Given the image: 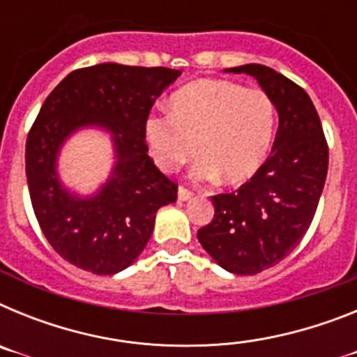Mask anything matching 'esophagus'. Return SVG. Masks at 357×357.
<instances>
[{
    "instance_id": "34e87169",
    "label": "esophagus",
    "mask_w": 357,
    "mask_h": 357,
    "mask_svg": "<svg viewBox=\"0 0 357 357\" xmlns=\"http://www.w3.org/2000/svg\"><path fill=\"white\" fill-rule=\"evenodd\" d=\"M176 197H178V200H181V202H188L189 198L193 197V193H191L188 188L181 185V188H178V193H176Z\"/></svg>"
}]
</instances>
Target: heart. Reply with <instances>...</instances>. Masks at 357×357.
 I'll return each instance as SVG.
<instances>
[{
    "label": "heart",
    "mask_w": 357,
    "mask_h": 357,
    "mask_svg": "<svg viewBox=\"0 0 357 357\" xmlns=\"http://www.w3.org/2000/svg\"><path fill=\"white\" fill-rule=\"evenodd\" d=\"M275 125V103L264 91L229 80H198L173 94L172 114L148 119L144 135L162 172H175L198 151L195 178L239 185L268 160Z\"/></svg>",
    "instance_id": "heart-1"
}]
</instances>
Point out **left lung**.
Listing matches in <instances>:
<instances>
[{
	"label": "left lung",
	"mask_w": 357,
	"mask_h": 357,
	"mask_svg": "<svg viewBox=\"0 0 357 357\" xmlns=\"http://www.w3.org/2000/svg\"><path fill=\"white\" fill-rule=\"evenodd\" d=\"M245 73L272 98L279 128L272 155L238 191L213 197L214 218L198 241L223 270L254 275L291 254L313 222L329 168V148L311 98L302 87L261 64Z\"/></svg>",
	"instance_id": "left-lung-1"
}]
</instances>
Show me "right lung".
Wrapping results in <instances>:
<instances>
[{"instance_id": "right-lung-1", "label": "right lung", "mask_w": 357, "mask_h": 357, "mask_svg": "<svg viewBox=\"0 0 357 357\" xmlns=\"http://www.w3.org/2000/svg\"><path fill=\"white\" fill-rule=\"evenodd\" d=\"M182 71L105 64L77 69L52 91L26 139L31 206L62 259L96 275L130 266L153 232L155 213L176 200V185L148 155L144 127L151 105ZM111 135L115 166L93 195L66 188L58 155L73 133Z\"/></svg>"}]
</instances>
